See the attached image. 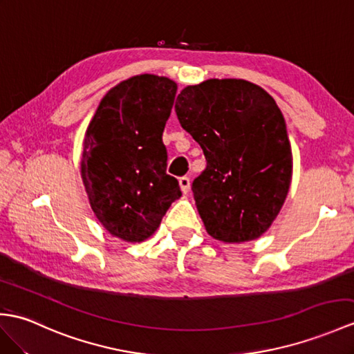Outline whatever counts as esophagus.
Masks as SVG:
<instances>
[{"label":"esophagus","mask_w":354,"mask_h":354,"mask_svg":"<svg viewBox=\"0 0 354 354\" xmlns=\"http://www.w3.org/2000/svg\"><path fill=\"white\" fill-rule=\"evenodd\" d=\"M179 187H180V190H183V193H185V194L190 192V178L188 176L179 178Z\"/></svg>","instance_id":"esophagus-1"}]
</instances>
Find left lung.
<instances>
[{"instance_id": "1", "label": "left lung", "mask_w": 354, "mask_h": 354, "mask_svg": "<svg viewBox=\"0 0 354 354\" xmlns=\"http://www.w3.org/2000/svg\"><path fill=\"white\" fill-rule=\"evenodd\" d=\"M175 111L207 160L192 190L208 234L225 243L261 236L292 175L285 119L273 97L244 80H208L185 87Z\"/></svg>"}]
</instances>
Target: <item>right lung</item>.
I'll use <instances>...</instances> for the list:
<instances>
[{
  "mask_svg": "<svg viewBox=\"0 0 354 354\" xmlns=\"http://www.w3.org/2000/svg\"><path fill=\"white\" fill-rule=\"evenodd\" d=\"M176 95L174 81L137 75L109 90L86 131L81 175L90 205L111 235L129 243L151 236L178 179L167 175L162 131Z\"/></svg>",
  "mask_w": 354,
  "mask_h": 354,
  "instance_id": "add662e5",
  "label": "right lung"
}]
</instances>
